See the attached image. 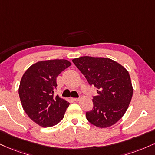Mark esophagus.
<instances>
[{"label": "esophagus", "mask_w": 155, "mask_h": 155, "mask_svg": "<svg viewBox=\"0 0 155 155\" xmlns=\"http://www.w3.org/2000/svg\"><path fill=\"white\" fill-rule=\"evenodd\" d=\"M72 101H79V99L80 98H71Z\"/></svg>", "instance_id": "obj_1"}]
</instances>
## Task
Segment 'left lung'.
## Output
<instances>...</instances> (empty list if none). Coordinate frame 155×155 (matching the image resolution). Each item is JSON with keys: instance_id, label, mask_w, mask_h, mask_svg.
Returning <instances> with one entry per match:
<instances>
[{"instance_id": "8db88e82", "label": "left lung", "mask_w": 155, "mask_h": 155, "mask_svg": "<svg viewBox=\"0 0 155 155\" xmlns=\"http://www.w3.org/2000/svg\"><path fill=\"white\" fill-rule=\"evenodd\" d=\"M72 62L90 85L98 88L93 109L86 112L87 121L100 128L114 125L124 115L132 98L129 72L119 63L105 57L85 56Z\"/></svg>"}]
</instances>
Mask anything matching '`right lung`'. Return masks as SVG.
I'll return each instance as SVG.
<instances>
[{
	"label": "right lung",
	"mask_w": 155,
	"mask_h": 155,
	"mask_svg": "<svg viewBox=\"0 0 155 155\" xmlns=\"http://www.w3.org/2000/svg\"><path fill=\"white\" fill-rule=\"evenodd\" d=\"M71 65L66 60L40 61L23 74L18 94L24 111L32 121L42 127L60 122L70 103L54 93L57 77Z\"/></svg>",
	"instance_id": "right-lung-1"
}]
</instances>
